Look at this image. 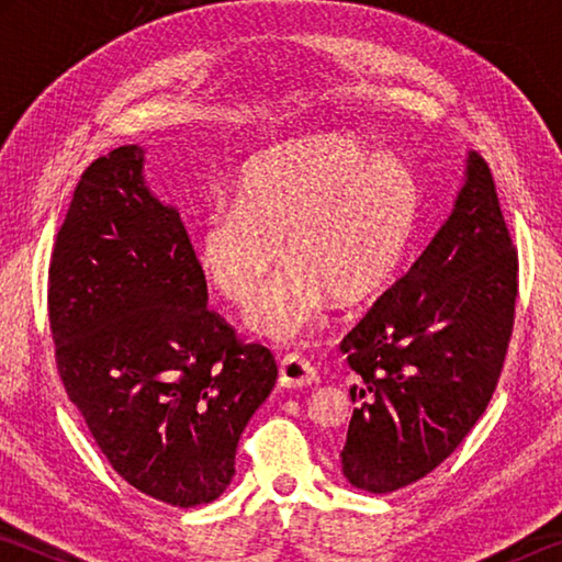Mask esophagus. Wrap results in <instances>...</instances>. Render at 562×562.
Masks as SVG:
<instances>
[{
  "label": "esophagus",
  "instance_id": "obj_1",
  "mask_svg": "<svg viewBox=\"0 0 562 562\" xmlns=\"http://www.w3.org/2000/svg\"><path fill=\"white\" fill-rule=\"evenodd\" d=\"M317 372L315 367L310 364L307 359H302L297 355H290L280 361V386L288 389H302L317 382Z\"/></svg>",
  "mask_w": 562,
  "mask_h": 562
}]
</instances>
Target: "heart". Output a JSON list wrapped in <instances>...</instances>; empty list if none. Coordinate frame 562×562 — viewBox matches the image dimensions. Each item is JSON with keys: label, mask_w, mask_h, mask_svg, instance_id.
<instances>
[{"label": "heart", "mask_w": 562, "mask_h": 562, "mask_svg": "<svg viewBox=\"0 0 562 562\" xmlns=\"http://www.w3.org/2000/svg\"><path fill=\"white\" fill-rule=\"evenodd\" d=\"M418 215V186L402 160L374 156L345 133L265 150L237 180V205L215 203L198 233V262L217 292L247 304V327L290 345L335 300H372L402 268Z\"/></svg>", "instance_id": "obj_1"}]
</instances>
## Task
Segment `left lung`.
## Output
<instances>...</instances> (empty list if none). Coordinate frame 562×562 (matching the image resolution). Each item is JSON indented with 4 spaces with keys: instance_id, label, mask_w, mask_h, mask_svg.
Segmentation results:
<instances>
[{
    "instance_id": "obj_1",
    "label": "left lung",
    "mask_w": 562,
    "mask_h": 562,
    "mask_svg": "<svg viewBox=\"0 0 562 562\" xmlns=\"http://www.w3.org/2000/svg\"><path fill=\"white\" fill-rule=\"evenodd\" d=\"M518 294V255L496 183L469 150L451 215L339 349L359 374L341 473L392 493L456 451L496 392Z\"/></svg>"
}]
</instances>
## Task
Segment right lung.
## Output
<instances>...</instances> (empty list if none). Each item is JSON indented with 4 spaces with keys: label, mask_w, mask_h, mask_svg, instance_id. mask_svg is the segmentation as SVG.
Returning <instances> with one entry per match:
<instances>
[{
    "label": "right lung",
    "mask_w": 562,
    "mask_h": 562,
    "mask_svg": "<svg viewBox=\"0 0 562 562\" xmlns=\"http://www.w3.org/2000/svg\"><path fill=\"white\" fill-rule=\"evenodd\" d=\"M146 150L97 158L74 190L49 268L56 369L123 481L168 506L215 501L278 364L207 310L205 274Z\"/></svg>",
    "instance_id": "add662e5"
}]
</instances>
